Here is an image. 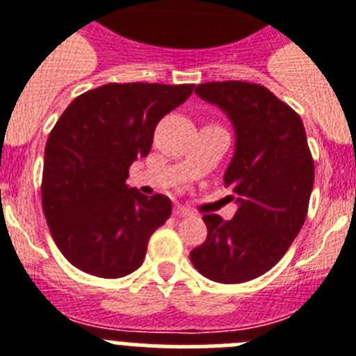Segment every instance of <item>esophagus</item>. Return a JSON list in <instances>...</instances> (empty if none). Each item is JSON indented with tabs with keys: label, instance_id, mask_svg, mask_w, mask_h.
Listing matches in <instances>:
<instances>
[{
	"label": "esophagus",
	"instance_id": "34e87169",
	"mask_svg": "<svg viewBox=\"0 0 356 356\" xmlns=\"http://www.w3.org/2000/svg\"><path fill=\"white\" fill-rule=\"evenodd\" d=\"M172 213H175L176 217H191V216H193V212H191L188 209H185V207H175Z\"/></svg>",
	"mask_w": 356,
	"mask_h": 356
}]
</instances>
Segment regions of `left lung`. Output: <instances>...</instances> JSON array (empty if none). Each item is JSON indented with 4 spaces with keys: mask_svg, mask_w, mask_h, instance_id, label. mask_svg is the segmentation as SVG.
I'll return each instance as SVG.
<instances>
[{
    "mask_svg": "<svg viewBox=\"0 0 356 356\" xmlns=\"http://www.w3.org/2000/svg\"><path fill=\"white\" fill-rule=\"evenodd\" d=\"M196 94L235 128L225 187L238 209L232 221L203 216L209 234L191 262L213 282L242 284L275 267L300 234L314 187L312 153L300 115L262 85L209 81Z\"/></svg>",
    "mask_w": 356,
    "mask_h": 356,
    "instance_id": "8db88e82",
    "label": "left lung"
}]
</instances>
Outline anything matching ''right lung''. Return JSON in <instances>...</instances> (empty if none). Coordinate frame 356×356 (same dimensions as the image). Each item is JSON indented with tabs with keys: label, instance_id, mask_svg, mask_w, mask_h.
<instances>
[{
	"label": "right lung",
	"instance_id": "1",
	"mask_svg": "<svg viewBox=\"0 0 356 356\" xmlns=\"http://www.w3.org/2000/svg\"><path fill=\"white\" fill-rule=\"evenodd\" d=\"M194 85L106 83L64 110L44 149L42 210L53 241L80 271L121 278L144 262L147 241L171 216L163 194L127 185L128 169L151 149L160 119Z\"/></svg>",
	"mask_w": 356,
	"mask_h": 356
}]
</instances>
